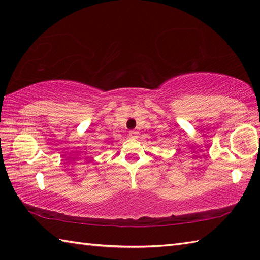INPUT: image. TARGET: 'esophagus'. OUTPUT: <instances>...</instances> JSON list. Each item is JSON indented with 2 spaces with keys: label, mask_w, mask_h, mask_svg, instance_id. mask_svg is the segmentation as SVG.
Masks as SVG:
<instances>
[{
  "label": "esophagus",
  "mask_w": 260,
  "mask_h": 260,
  "mask_svg": "<svg viewBox=\"0 0 260 260\" xmlns=\"http://www.w3.org/2000/svg\"><path fill=\"white\" fill-rule=\"evenodd\" d=\"M128 136L131 137V139H137V137H139V132L131 131L129 133H128Z\"/></svg>",
  "instance_id": "1"
}]
</instances>
